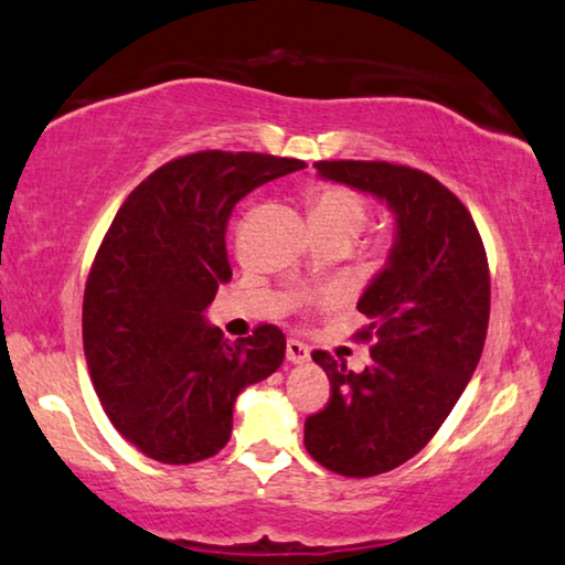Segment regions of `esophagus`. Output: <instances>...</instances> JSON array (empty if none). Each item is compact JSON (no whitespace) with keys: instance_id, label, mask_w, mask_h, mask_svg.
Returning a JSON list of instances; mask_svg holds the SVG:
<instances>
[{"instance_id":"esophagus-1","label":"esophagus","mask_w":565,"mask_h":565,"mask_svg":"<svg viewBox=\"0 0 565 565\" xmlns=\"http://www.w3.org/2000/svg\"><path fill=\"white\" fill-rule=\"evenodd\" d=\"M285 351H288V361L290 363H308L310 361L308 345L300 343V341H288V345H285Z\"/></svg>"}]
</instances>
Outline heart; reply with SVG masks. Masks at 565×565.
I'll list each match as a JSON object with an SVG mask.
<instances>
[{"label": "heart", "instance_id": "b5f03b06", "mask_svg": "<svg viewBox=\"0 0 565 565\" xmlns=\"http://www.w3.org/2000/svg\"><path fill=\"white\" fill-rule=\"evenodd\" d=\"M310 222L318 232H333L355 237L369 216L366 196L343 184H323L312 189L308 199Z\"/></svg>", "mask_w": 565, "mask_h": 565}]
</instances>
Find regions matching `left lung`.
Here are the masks:
<instances>
[{"label": "left lung", "instance_id": "obj_1", "mask_svg": "<svg viewBox=\"0 0 565 565\" xmlns=\"http://www.w3.org/2000/svg\"><path fill=\"white\" fill-rule=\"evenodd\" d=\"M323 179L386 202L396 220L386 267L363 290L373 341L361 373L312 351L331 398L306 419V449L326 470L373 477L412 459L455 409L482 355L490 270L467 206L419 169L388 161H318Z\"/></svg>", "mask_w": 565, "mask_h": 565}]
</instances>
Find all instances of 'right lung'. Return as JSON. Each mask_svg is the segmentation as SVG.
Instances as JSON below:
<instances>
[{"label":"right lung","instance_id":"right-lung-1","mask_svg":"<svg viewBox=\"0 0 565 565\" xmlns=\"http://www.w3.org/2000/svg\"><path fill=\"white\" fill-rule=\"evenodd\" d=\"M302 167L247 151L181 156L128 194L100 242L83 298L85 361L113 427L156 462L220 452L242 388L280 369V328L232 343L204 310L232 280L234 204Z\"/></svg>","mask_w":565,"mask_h":565}]
</instances>
